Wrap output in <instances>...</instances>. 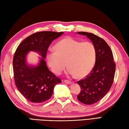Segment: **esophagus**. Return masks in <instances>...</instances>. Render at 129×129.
I'll return each mask as SVG.
<instances>
[{
    "label": "esophagus",
    "instance_id": "1",
    "mask_svg": "<svg viewBox=\"0 0 129 129\" xmlns=\"http://www.w3.org/2000/svg\"><path fill=\"white\" fill-rule=\"evenodd\" d=\"M64 82L66 83H67V84H71L72 83V82L71 81H70V80H65L64 81Z\"/></svg>",
    "mask_w": 129,
    "mask_h": 129
}]
</instances>
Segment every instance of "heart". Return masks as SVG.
Wrapping results in <instances>:
<instances>
[{
    "mask_svg": "<svg viewBox=\"0 0 129 129\" xmlns=\"http://www.w3.org/2000/svg\"><path fill=\"white\" fill-rule=\"evenodd\" d=\"M54 49V52L47 54V61L56 75L61 74L66 62L70 75L83 78L90 74L95 65L96 49L90 42H81L69 37L58 42Z\"/></svg>",
    "mask_w": 129,
    "mask_h": 129,
    "instance_id": "obj_1",
    "label": "heart"
}]
</instances>
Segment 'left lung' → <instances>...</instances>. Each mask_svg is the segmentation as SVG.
I'll use <instances>...</instances> for the list:
<instances>
[{
  "instance_id": "obj_1",
  "label": "left lung",
  "mask_w": 129,
  "mask_h": 129,
  "mask_svg": "<svg viewBox=\"0 0 129 129\" xmlns=\"http://www.w3.org/2000/svg\"><path fill=\"white\" fill-rule=\"evenodd\" d=\"M78 34L87 37L96 49L95 65L90 74L77 81L81 87L78 101L86 105H92L104 98L114 82L116 64L112 52L104 39L93 33L79 31Z\"/></svg>"
}]
</instances>
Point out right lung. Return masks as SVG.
Here are the masks:
<instances>
[{"label":"right lung","mask_w":129,"mask_h":129,"mask_svg":"<svg viewBox=\"0 0 129 129\" xmlns=\"http://www.w3.org/2000/svg\"><path fill=\"white\" fill-rule=\"evenodd\" d=\"M63 32L42 31L33 34L21 42L13 57L14 80L17 89L29 101L35 104L48 100L53 94L54 86L61 80L50 71L45 61L51 43ZM29 51H36L42 56L38 66L31 67L26 63Z\"/></svg>","instance_id":"right-lung-1"}]
</instances>
